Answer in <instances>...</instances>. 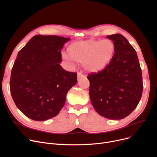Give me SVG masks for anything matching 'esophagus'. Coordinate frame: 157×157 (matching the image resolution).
Returning a JSON list of instances; mask_svg holds the SVG:
<instances>
[{
	"label": "esophagus",
	"mask_w": 157,
	"mask_h": 157,
	"mask_svg": "<svg viewBox=\"0 0 157 157\" xmlns=\"http://www.w3.org/2000/svg\"><path fill=\"white\" fill-rule=\"evenodd\" d=\"M85 77V75L82 73V72H78V73H77V78L78 79H80V78H81L82 77Z\"/></svg>",
	"instance_id": "1"
}]
</instances>
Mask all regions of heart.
Returning <instances> with one entry per match:
<instances>
[{
  "mask_svg": "<svg viewBox=\"0 0 157 157\" xmlns=\"http://www.w3.org/2000/svg\"><path fill=\"white\" fill-rule=\"evenodd\" d=\"M67 51L72 60L84 64L87 71L98 73L109 64L114 54L115 44L109 39H91L74 42Z\"/></svg>",
  "mask_w": 157,
  "mask_h": 157,
  "instance_id": "obj_1",
  "label": "heart"
}]
</instances>
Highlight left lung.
Returning a JSON list of instances; mask_svg holds the SVG:
<instances>
[{"label":"left lung","mask_w":157,"mask_h":157,"mask_svg":"<svg viewBox=\"0 0 157 157\" xmlns=\"http://www.w3.org/2000/svg\"><path fill=\"white\" fill-rule=\"evenodd\" d=\"M114 54L102 71L89 74V96L95 110L110 119H121L135 109L143 94L141 68L135 49L119 34L107 36Z\"/></svg>","instance_id":"obj_1"}]
</instances>
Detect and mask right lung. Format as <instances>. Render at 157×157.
Instances as JSON below:
<instances>
[{
	"instance_id": "obj_1",
	"label": "right lung",
	"mask_w": 157,
	"mask_h": 157,
	"mask_svg": "<svg viewBox=\"0 0 157 157\" xmlns=\"http://www.w3.org/2000/svg\"><path fill=\"white\" fill-rule=\"evenodd\" d=\"M70 38L36 35L18 52L11 70L10 91L18 109L34 121L56 116L67 93L76 84V72L64 70L61 49Z\"/></svg>"
}]
</instances>
